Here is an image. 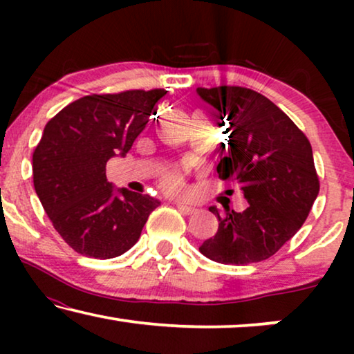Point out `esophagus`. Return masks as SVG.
<instances>
[{
	"mask_svg": "<svg viewBox=\"0 0 354 354\" xmlns=\"http://www.w3.org/2000/svg\"><path fill=\"white\" fill-rule=\"evenodd\" d=\"M177 209L182 212V214H185V216H188V214H193V212H195L196 209L193 206H188V205H183V203H177Z\"/></svg>",
	"mask_w": 354,
	"mask_h": 354,
	"instance_id": "obj_1",
	"label": "esophagus"
}]
</instances>
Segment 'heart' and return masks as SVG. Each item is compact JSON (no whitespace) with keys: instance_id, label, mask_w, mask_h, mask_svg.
<instances>
[{"instance_id":"heart-1","label":"heart","mask_w":354,"mask_h":354,"mask_svg":"<svg viewBox=\"0 0 354 354\" xmlns=\"http://www.w3.org/2000/svg\"><path fill=\"white\" fill-rule=\"evenodd\" d=\"M164 185H166L167 190H171L174 193H178L183 190V183H182V178L178 174H171V176L166 177V180H164Z\"/></svg>"}]
</instances>
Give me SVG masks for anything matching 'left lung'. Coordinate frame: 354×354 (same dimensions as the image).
I'll list each match as a JSON object with an SVG mask.
<instances>
[{"label":"left lung","instance_id":"8db88e82","mask_svg":"<svg viewBox=\"0 0 354 354\" xmlns=\"http://www.w3.org/2000/svg\"><path fill=\"white\" fill-rule=\"evenodd\" d=\"M225 125L217 174L240 187L245 211H209L216 235L200 251L221 264L246 266L277 253L299 230L319 193L309 140L272 101L243 86L196 88Z\"/></svg>","mask_w":354,"mask_h":354}]
</instances>
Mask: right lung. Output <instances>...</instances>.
Segmentation results:
<instances>
[{
	"label": "right lung",
	"mask_w": 354,
	"mask_h": 354,
	"mask_svg": "<svg viewBox=\"0 0 354 354\" xmlns=\"http://www.w3.org/2000/svg\"><path fill=\"white\" fill-rule=\"evenodd\" d=\"M166 93L84 96L45 125L33 151V187L57 234L77 253L96 259L124 254L159 206L149 195L114 188L106 162L129 153Z\"/></svg>",
	"instance_id": "add662e5"
}]
</instances>
